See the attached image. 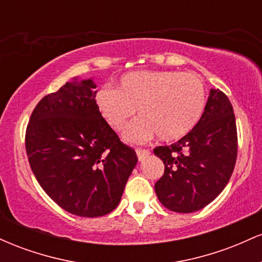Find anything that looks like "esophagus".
<instances>
[{"label":"esophagus","instance_id":"obj_1","mask_svg":"<svg viewBox=\"0 0 262 262\" xmlns=\"http://www.w3.org/2000/svg\"><path fill=\"white\" fill-rule=\"evenodd\" d=\"M150 151L146 149H137V155H138V160L143 161L146 156H149Z\"/></svg>","mask_w":262,"mask_h":262}]
</instances>
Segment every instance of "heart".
<instances>
[{"mask_svg": "<svg viewBox=\"0 0 262 262\" xmlns=\"http://www.w3.org/2000/svg\"><path fill=\"white\" fill-rule=\"evenodd\" d=\"M95 103L113 130L121 132L137 110L139 119L123 134L127 143L143 144L158 135L162 141L189 133L206 108V89L196 74L180 71H132L116 90L101 89Z\"/></svg>", "mask_w": 262, "mask_h": 262, "instance_id": "b5f03b06", "label": "heart"}]
</instances>
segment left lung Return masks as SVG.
Returning <instances> with one entry per match:
<instances>
[{"label":"left lung","mask_w":262,"mask_h":262,"mask_svg":"<svg viewBox=\"0 0 262 262\" xmlns=\"http://www.w3.org/2000/svg\"><path fill=\"white\" fill-rule=\"evenodd\" d=\"M154 154L165 165L155 183L162 206L192 213L209 204L229 182L236 161V124L229 98L221 90H210L196 127L177 143L155 148Z\"/></svg>","instance_id":"obj_1"}]
</instances>
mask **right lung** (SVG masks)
Wrapping results in <instances>:
<instances>
[{
    "instance_id": "add662e5",
    "label": "right lung",
    "mask_w": 262,
    "mask_h": 262,
    "mask_svg": "<svg viewBox=\"0 0 262 262\" xmlns=\"http://www.w3.org/2000/svg\"><path fill=\"white\" fill-rule=\"evenodd\" d=\"M96 83L75 77L41 98L26 132L35 179L56 204L80 217H101L118 206L138 162L95 103Z\"/></svg>"
}]
</instances>
